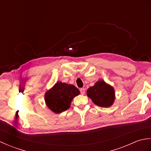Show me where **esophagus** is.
Wrapping results in <instances>:
<instances>
[{"instance_id": "esophagus-1", "label": "esophagus", "mask_w": 151, "mask_h": 151, "mask_svg": "<svg viewBox=\"0 0 151 151\" xmlns=\"http://www.w3.org/2000/svg\"><path fill=\"white\" fill-rule=\"evenodd\" d=\"M80 91H81V93L82 95H84L85 93V89L84 88L80 89Z\"/></svg>"}]
</instances>
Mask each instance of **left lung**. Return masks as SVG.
Returning <instances> with one entry per match:
<instances>
[{
  "mask_svg": "<svg viewBox=\"0 0 151 151\" xmlns=\"http://www.w3.org/2000/svg\"><path fill=\"white\" fill-rule=\"evenodd\" d=\"M87 95L96 105L103 108L111 106L115 99L114 88L103 81L97 82L89 88Z\"/></svg>",
  "mask_w": 151,
  "mask_h": 151,
  "instance_id": "left-lung-1",
  "label": "left lung"
}]
</instances>
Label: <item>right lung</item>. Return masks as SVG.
Listing matches in <instances>:
<instances>
[{
    "label": "right lung",
    "mask_w": 151,
    "mask_h": 151,
    "mask_svg": "<svg viewBox=\"0 0 151 151\" xmlns=\"http://www.w3.org/2000/svg\"><path fill=\"white\" fill-rule=\"evenodd\" d=\"M80 94L75 86L57 82L45 95V101L50 110L59 114L70 108L73 99Z\"/></svg>",
    "instance_id": "right-lung-1"
}]
</instances>
